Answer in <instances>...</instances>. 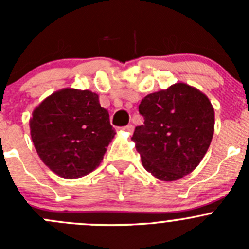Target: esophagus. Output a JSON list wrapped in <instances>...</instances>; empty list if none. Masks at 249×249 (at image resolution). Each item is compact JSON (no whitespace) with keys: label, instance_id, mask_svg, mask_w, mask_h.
<instances>
[{"label":"esophagus","instance_id":"obj_1","mask_svg":"<svg viewBox=\"0 0 249 249\" xmlns=\"http://www.w3.org/2000/svg\"><path fill=\"white\" fill-rule=\"evenodd\" d=\"M123 130H124V131L130 132V134H131V132L134 131V125H131V124L126 125V126H125V127H123Z\"/></svg>","mask_w":249,"mask_h":249}]
</instances>
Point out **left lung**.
I'll list each match as a JSON object with an SVG mask.
<instances>
[{"mask_svg": "<svg viewBox=\"0 0 249 249\" xmlns=\"http://www.w3.org/2000/svg\"><path fill=\"white\" fill-rule=\"evenodd\" d=\"M139 110L144 124L135 127L131 140L143 167L165 182L194 171L214 132V109L208 97L179 82L147 95Z\"/></svg>", "mask_w": 249, "mask_h": 249, "instance_id": "1", "label": "left lung"}]
</instances>
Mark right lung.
<instances>
[{"label": "right lung", "mask_w": 249, "mask_h": 249, "mask_svg": "<svg viewBox=\"0 0 249 249\" xmlns=\"http://www.w3.org/2000/svg\"><path fill=\"white\" fill-rule=\"evenodd\" d=\"M30 134L42 161L65 179H77L100 165L115 135L99 95L64 88L32 112Z\"/></svg>", "instance_id": "1"}]
</instances>
